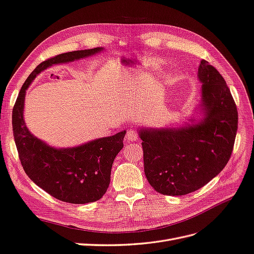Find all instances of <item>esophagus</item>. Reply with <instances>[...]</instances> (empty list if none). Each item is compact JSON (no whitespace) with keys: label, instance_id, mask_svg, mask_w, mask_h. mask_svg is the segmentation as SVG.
<instances>
[{"label":"esophagus","instance_id":"obj_1","mask_svg":"<svg viewBox=\"0 0 254 254\" xmlns=\"http://www.w3.org/2000/svg\"><path fill=\"white\" fill-rule=\"evenodd\" d=\"M126 139L128 142L137 141L138 140V134H137V132L134 131V129H129V131H127V133L126 135Z\"/></svg>","mask_w":254,"mask_h":254}]
</instances>
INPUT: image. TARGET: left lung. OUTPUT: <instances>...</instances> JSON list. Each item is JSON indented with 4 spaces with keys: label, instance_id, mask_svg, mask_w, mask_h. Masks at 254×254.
Segmentation results:
<instances>
[{
    "label": "left lung",
    "instance_id": "obj_1",
    "mask_svg": "<svg viewBox=\"0 0 254 254\" xmlns=\"http://www.w3.org/2000/svg\"><path fill=\"white\" fill-rule=\"evenodd\" d=\"M201 101L195 116L180 127H139L144 173L154 190L184 195L203 187L226 167L233 151L238 116L222 75L202 60Z\"/></svg>",
    "mask_w": 254,
    "mask_h": 254
}]
</instances>
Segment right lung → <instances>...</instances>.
<instances>
[{"mask_svg":"<svg viewBox=\"0 0 254 254\" xmlns=\"http://www.w3.org/2000/svg\"><path fill=\"white\" fill-rule=\"evenodd\" d=\"M103 48L60 54L41 63L28 75L12 110L14 142L23 169L33 182L52 197L73 204L103 197L111 182L114 159L123 148L126 131L79 144L55 148L37 138L24 121L25 93L40 72L54 64L71 63L102 52Z\"/></svg>","mask_w":254,"mask_h":254,"instance_id":"1","label":"right lung"}]
</instances>
